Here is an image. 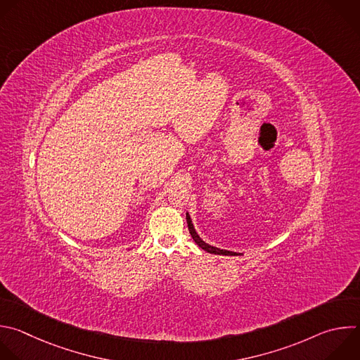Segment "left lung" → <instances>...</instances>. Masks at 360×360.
Returning a JSON list of instances; mask_svg holds the SVG:
<instances>
[{"instance_id":"obj_1","label":"left lung","mask_w":360,"mask_h":360,"mask_svg":"<svg viewBox=\"0 0 360 360\" xmlns=\"http://www.w3.org/2000/svg\"><path fill=\"white\" fill-rule=\"evenodd\" d=\"M186 223H188V229H189V233H191V236H192V238H193V242H195L200 249H203L205 252L212 253V255H221V256H242V253H236V252H229V250L217 249V248H213V246L205 243V242L202 240V238L199 237V234L196 233V230H195V227H193V224H192V220H191L189 213H186Z\"/></svg>"}]
</instances>
